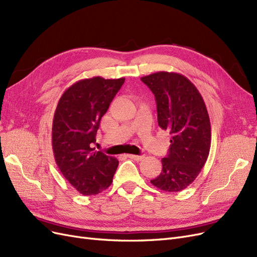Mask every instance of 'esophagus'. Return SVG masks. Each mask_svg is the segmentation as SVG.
<instances>
[{
  "label": "esophagus",
  "mask_w": 257,
  "mask_h": 257,
  "mask_svg": "<svg viewBox=\"0 0 257 257\" xmlns=\"http://www.w3.org/2000/svg\"><path fill=\"white\" fill-rule=\"evenodd\" d=\"M127 157L130 158V159H133V160H135V161H142V160H144V155H135V154H128Z\"/></svg>",
  "instance_id": "1"
}]
</instances>
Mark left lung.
<instances>
[{"instance_id":"left-lung-1","label":"left lung","mask_w":257,"mask_h":257,"mask_svg":"<svg viewBox=\"0 0 257 257\" xmlns=\"http://www.w3.org/2000/svg\"><path fill=\"white\" fill-rule=\"evenodd\" d=\"M142 81L155 96L159 126L170 135L162 173L151 183L162 191L180 192L195 180L208 159L211 126L207 107L195 85L181 74L158 72Z\"/></svg>"}]
</instances>
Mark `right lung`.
Wrapping results in <instances>:
<instances>
[{
  "mask_svg": "<svg viewBox=\"0 0 257 257\" xmlns=\"http://www.w3.org/2000/svg\"><path fill=\"white\" fill-rule=\"evenodd\" d=\"M125 78L92 77L75 82L62 94L52 122V150L60 172L82 195H96L112 182L115 158L95 151L102 116Z\"/></svg>",
  "mask_w": 257,
  "mask_h": 257,
  "instance_id": "right-lung-1",
  "label": "right lung"
}]
</instances>
